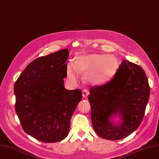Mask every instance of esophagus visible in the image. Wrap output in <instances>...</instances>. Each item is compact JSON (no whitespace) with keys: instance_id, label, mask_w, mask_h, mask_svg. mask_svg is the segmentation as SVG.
<instances>
[{"instance_id":"obj_1","label":"esophagus","mask_w":159,"mask_h":159,"mask_svg":"<svg viewBox=\"0 0 159 159\" xmlns=\"http://www.w3.org/2000/svg\"><path fill=\"white\" fill-rule=\"evenodd\" d=\"M89 91L87 89H84L82 91V95H83L84 98L87 97V96L89 95Z\"/></svg>"}]
</instances>
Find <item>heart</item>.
Here are the masks:
<instances>
[{
    "label": "heart",
    "mask_w": 159,
    "mask_h": 159,
    "mask_svg": "<svg viewBox=\"0 0 159 159\" xmlns=\"http://www.w3.org/2000/svg\"><path fill=\"white\" fill-rule=\"evenodd\" d=\"M119 61L112 54H81L75 57V64H66V75L71 81L78 78L79 71L85 74V79L89 84L98 85L113 78L119 68Z\"/></svg>",
    "instance_id": "b5f03b06"
}]
</instances>
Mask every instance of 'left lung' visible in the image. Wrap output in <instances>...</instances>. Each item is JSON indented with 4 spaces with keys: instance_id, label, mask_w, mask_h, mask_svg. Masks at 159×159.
Wrapping results in <instances>:
<instances>
[{
    "instance_id": "8db88e82",
    "label": "left lung",
    "mask_w": 159,
    "mask_h": 159,
    "mask_svg": "<svg viewBox=\"0 0 159 159\" xmlns=\"http://www.w3.org/2000/svg\"><path fill=\"white\" fill-rule=\"evenodd\" d=\"M88 100L95 133L107 140L129 136L140 125L150 95L141 67L127 60L119 66L113 78L90 88ZM115 117L119 121H115Z\"/></svg>"
}]
</instances>
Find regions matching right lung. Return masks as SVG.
Segmentation results:
<instances>
[{
  "label": "right lung",
  "mask_w": 159,
  "mask_h": 159,
  "mask_svg": "<svg viewBox=\"0 0 159 159\" xmlns=\"http://www.w3.org/2000/svg\"><path fill=\"white\" fill-rule=\"evenodd\" d=\"M68 50L34 60L14 84L15 111L22 129L44 143L68 136L71 116L82 98L81 90L64 88Z\"/></svg>",
  "instance_id": "obj_1"
}]
</instances>
